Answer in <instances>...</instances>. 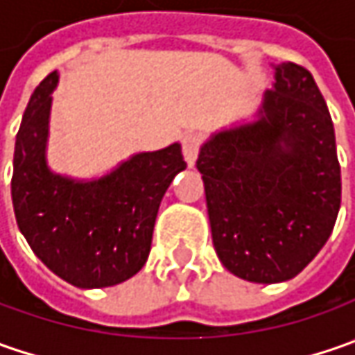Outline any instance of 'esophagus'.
Returning a JSON list of instances; mask_svg holds the SVG:
<instances>
[{"label": "esophagus", "instance_id": "obj_1", "mask_svg": "<svg viewBox=\"0 0 355 355\" xmlns=\"http://www.w3.org/2000/svg\"><path fill=\"white\" fill-rule=\"evenodd\" d=\"M199 148H201V136L199 134H187L184 138V157L187 166H193L198 159Z\"/></svg>", "mask_w": 355, "mask_h": 355}]
</instances>
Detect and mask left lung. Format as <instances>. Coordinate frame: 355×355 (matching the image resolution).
I'll return each mask as SVG.
<instances>
[{
    "label": "left lung",
    "instance_id": "left-lung-1",
    "mask_svg": "<svg viewBox=\"0 0 355 355\" xmlns=\"http://www.w3.org/2000/svg\"><path fill=\"white\" fill-rule=\"evenodd\" d=\"M275 78L261 120L215 134L198 157L217 257L263 284L293 279L318 254L342 201L334 124L314 76L282 62Z\"/></svg>",
    "mask_w": 355,
    "mask_h": 355
}]
</instances>
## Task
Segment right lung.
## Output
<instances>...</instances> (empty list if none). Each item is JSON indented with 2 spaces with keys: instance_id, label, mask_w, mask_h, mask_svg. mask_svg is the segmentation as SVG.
Listing matches in <instances>:
<instances>
[{
  "instance_id": "right-lung-1",
  "label": "right lung",
  "mask_w": 355,
  "mask_h": 355,
  "mask_svg": "<svg viewBox=\"0 0 355 355\" xmlns=\"http://www.w3.org/2000/svg\"><path fill=\"white\" fill-rule=\"evenodd\" d=\"M53 71L31 94L15 140L11 198L29 247L78 288H103L134 277L146 263L157 209L175 173L187 168L182 146L138 154L103 180L80 184L45 164Z\"/></svg>"
}]
</instances>
